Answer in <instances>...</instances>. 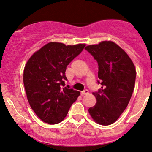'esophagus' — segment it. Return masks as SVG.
I'll use <instances>...</instances> for the list:
<instances>
[{
  "label": "esophagus",
  "instance_id": "esophagus-1",
  "mask_svg": "<svg viewBox=\"0 0 152 152\" xmlns=\"http://www.w3.org/2000/svg\"><path fill=\"white\" fill-rule=\"evenodd\" d=\"M89 94V91L87 90V89H86V90H84V91H83L81 92V95L82 96H84V95H88Z\"/></svg>",
  "mask_w": 152,
  "mask_h": 152
}]
</instances>
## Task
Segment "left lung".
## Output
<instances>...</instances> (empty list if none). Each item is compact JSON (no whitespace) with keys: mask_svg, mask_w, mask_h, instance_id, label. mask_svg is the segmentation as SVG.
I'll list each match as a JSON object with an SVG mask.
<instances>
[{"mask_svg":"<svg viewBox=\"0 0 152 152\" xmlns=\"http://www.w3.org/2000/svg\"><path fill=\"white\" fill-rule=\"evenodd\" d=\"M85 49L98 62V83L102 86L93 93L97 102L88 112L97 123L111 125L130 100L136 78L134 65L127 53L113 42L103 41Z\"/></svg>","mask_w":152,"mask_h":152,"instance_id":"obj_1","label":"left lung"}]
</instances>
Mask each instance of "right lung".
<instances>
[{
  "label": "right lung",
  "instance_id": "obj_1",
  "mask_svg": "<svg viewBox=\"0 0 152 152\" xmlns=\"http://www.w3.org/2000/svg\"><path fill=\"white\" fill-rule=\"evenodd\" d=\"M86 45L49 42L30 58L24 69L23 82L29 103L43 122H61L80 92L65 86L67 66L81 54Z\"/></svg>",
  "mask_w": 152,
  "mask_h": 152
}]
</instances>
